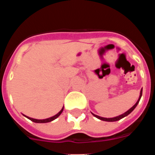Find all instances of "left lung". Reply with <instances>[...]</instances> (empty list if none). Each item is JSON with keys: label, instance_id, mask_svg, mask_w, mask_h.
Here are the masks:
<instances>
[{"label": "left lung", "instance_id": "left-lung-1", "mask_svg": "<svg viewBox=\"0 0 155 155\" xmlns=\"http://www.w3.org/2000/svg\"><path fill=\"white\" fill-rule=\"evenodd\" d=\"M142 94H143V88H142V89H141V91H140V97H139L138 101H137V102L136 103L135 105L133 106V107H131L130 109H129V110H127V112H124V113L121 114V115H118V116L114 117V118H104V117L98 116V115H94V114H93V113H92V112H91V113H92V115H94V116L96 117V118H97L98 119H101V120H102V121H118V120H120V119H121V118H124V117L127 116V115H129V114L130 113V112H133V110H134V109H135L136 107H137V104H139V102H140V98H141V97H142Z\"/></svg>", "mask_w": 155, "mask_h": 155}]
</instances>
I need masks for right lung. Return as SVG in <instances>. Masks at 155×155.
<instances>
[{
  "label": "right lung",
  "mask_w": 155,
  "mask_h": 155,
  "mask_svg": "<svg viewBox=\"0 0 155 155\" xmlns=\"http://www.w3.org/2000/svg\"><path fill=\"white\" fill-rule=\"evenodd\" d=\"M63 110H64V107L62 108L60 112H58V113L56 114V115H54V116L50 117V118H46V119H35V118H30V117L26 116V115H24V116H25L26 118H28V119L31 120V121H34V122H35V123H47V122H50V121H53V120L56 119V118H57L58 117L59 115H61V112H63Z\"/></svg>",
  "instance_id": "obj_1"
}]
</instances>
